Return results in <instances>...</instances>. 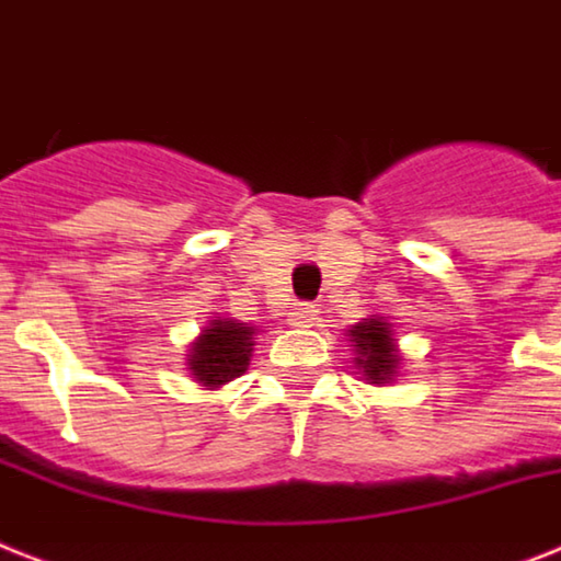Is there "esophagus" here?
I'll use <instances>...</instances> for the list:
<instances>
[{
    "instance_id": "1",
    "label": "esophagus",
    "mask_w": 561,
    "mask_h": 561,
    "mask_svg": "<svg viewBox=\"0 0 561 561\" xmlns=\"http://www.w3.org/2000/svg\"><path fill=\"white\" fill-rule=\"evenodd\" d=\"M313 317H317V308L308 302H299L294 311H290V320H294L296 325H308V322H313Z\"/></svg>"
}]
</instances>
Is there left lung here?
<instances>
[{
    "label": "left lung",
    "mask_w": 561,
    "mask_h": 561,
    "mask_svg": "<svg viewBox=\"0 0 561 561\" xmlns=\"http://www.w3.org/2000/svg\"><path fill=\"white\" fill-rule=\"evenodd\" d=\"M352 343H357V363L366 371V380L371 383H386L398 375V348L391 340L389 322L366 320L352 328Z\"/></svg>",
    "instance_id": "obj_1"
}]
</instances>
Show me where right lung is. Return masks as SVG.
<instances>
[{"instance_id":"1","label":"right lung","mask_w":561,"mask_h":561,"mask_svg":"<svg viewBox=\"0 0 561 561\" xmlns=\"http://www.w3.org/2000/svg\"><path fill=\"white\" fill-rule=\"evenodd\" d=\"M253 334L256 328L244 325L236 320H213L198 343L190 352V368L198 383L225 386L233 377L244 375L250 366V352H253Z\"/></svg>"}]
</instances>
